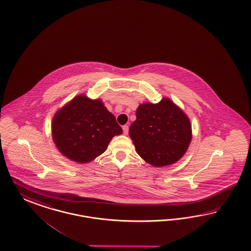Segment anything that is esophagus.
Returning <instances> with one entry per match:
<instances>
[{"label":"esophagus","mask_w":251,"mask_h":251,"mask_svg":"<svg viewBox=\"0 0 251 251\" xmlns=\"http://www.w3.org/2000/svg\"><path fill=\"white\" fill-rule=\"evenodd\" d=\"M128 130H129V126H128L127 125L123 126V131H124V134H125V135H127V134H128Z\"/></svg>","instance_id":"34e87169"}]
</instances>
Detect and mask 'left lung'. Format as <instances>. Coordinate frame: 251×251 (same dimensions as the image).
I'll return each mask as SVG.
<instances>
[{
  "label": "left lung",
  "instance_id": "8db88e82",
  "mask_svg": "<svg viewBox=\"0 0 251 251\" xmlns=\"http://www.w3.org/2000/svg\"><path fill=\"white\" fill-rule=\"evenodd\" d=\"M129 136L138 155L161 167L176 162L185 154L191 141V125L172 100L163 99L157 104L139 105Z\"/></svg>",
  "mask_w": 251,
  "mask_h": 251
}]
</instances>
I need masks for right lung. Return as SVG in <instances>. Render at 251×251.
Returning a JSON list of instances; mask_svg holds the SVG:
<instances>
[{
  "label": "right lung",
  "instance_id": "obj_1",
  "mask_svg": "<svg viewBox=\"0 0 251 251\" xmlns=\"http://www.w3.org/2000/svg\"><path fill=\"white\" fill-rule=\"evenodd\" d=\"M52 138L58 150L70 160L85 163L103 153L122 127L99 100L84 95L73 99L53 117Z\"/></svg>",
  "mask_w": 251,
  "mask_h": 251
}]
</instances>
